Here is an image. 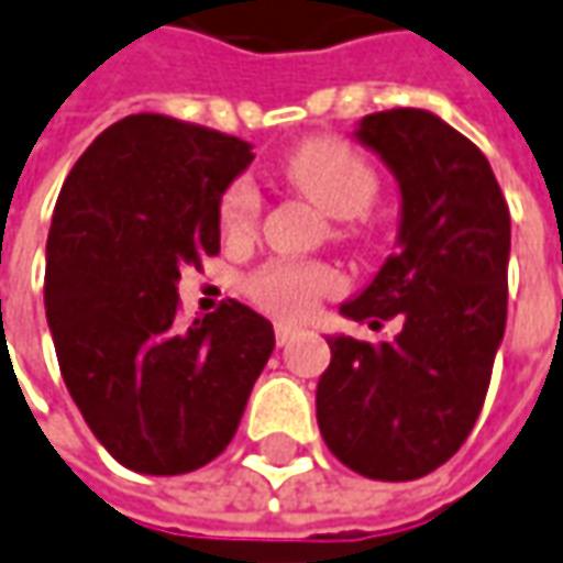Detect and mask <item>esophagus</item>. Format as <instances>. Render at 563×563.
<instances>
[{
  "label": "esophagus",
  "mask_w": 563,
  "mask_h": 563,
  "mask_svg": "<svg viewBox=\"0 0 563 563\" xmlns=\"http://www.w3.org/2000/svg\"><path fill=\"white\" fill-rule=\"evenodd\" d=\"M297 338H300V328L288 325V322H278V325H275V343H278V346H288V343H294Z\"/></svg>",
  "instance_id": "34e87169"
}]
</instances>
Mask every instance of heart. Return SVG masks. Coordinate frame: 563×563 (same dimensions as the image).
Segmentation results:
<instances>
[{
	"label": "heart",
	"mask_w": 563,
	"mask_h": 563,
	"mask_svg": "<svg viewBox=\"0 0 563 563\" xmlns=\"http://www.w3.org/2000/svg\"><path fill=\"white\" fill-rule=\"evenodd\" d=\"M282 173L309 203H316L322 213L343 220L338 229L350 235V222L362 217L375 195H378V173L362 157L338 139H309L303 145L285 154ZM260 217V195L251 179H238L225 188L220 201V225L229 235L254 232ZM338 290V275L322 263H290L275 260L251 275L247 294L263 309H269L282 319H303L316 303Z\"/></svg>",
	"instance_id": "heart-1"
}]
</instances>
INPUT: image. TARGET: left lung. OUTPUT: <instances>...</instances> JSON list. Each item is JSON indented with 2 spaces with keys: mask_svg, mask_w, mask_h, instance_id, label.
Returning a JSON list of instances; mask_svg holds the SVG:
<instances>
[{
  "mask_svg": "<svg viewBox=\"0 0 563 563\" xmlns=\"http://www.w3.org/2000/svg\"><path fill=\"white\" fill-rule=\"evenodd\" d=\"M399 183L396 254L341 312L394 341L331 334L316 387L328 449L372 481H415L449 462L484 409L508 316L511 217L471 139L421 108L356 130Z\"/></svg>",
  "mask_w": 563,
  "mask_h": 563,
  "instance_id": "left-lung-1",
  "label": "left lung"
}]
</instances>
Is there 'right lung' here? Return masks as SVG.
Wrapping results in <instances>:
<instances>
[{
  "label": "right lung",
  "instance_id": "add662e5",
  "mask_svg": "<svg viewBox=\"0 0 563 563\" xmlns=\"http://www.w3.org/2000/svg\"><path fill=\"white\" fill-rule=\"evenodd\" d=\"M251 161L235 135L132 114L82 151L55 203L45 319L62 378L139 474L213 462L273 356L269 319L238 300L176 328L179 273L220 254V201Z\"/></svg>",
  "mask_w": 563,
  "mask_h": 563
}]
</instances>
